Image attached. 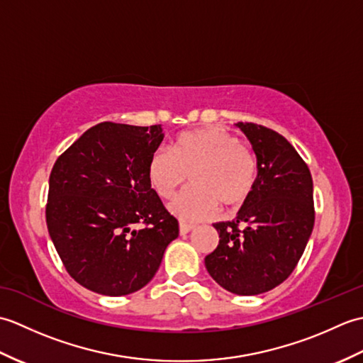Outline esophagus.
I'll use <instances>...</instances> for the list:
<instances>
[{
  "mask_svg": "<svg viewBox=\"0 0 363 363\" xmlns=\"http://www.w3.org/2000/svg\"><path fill=\"white\" fill-rule=\"evenodd\" d=\"M195 226L194 225H187V223H179V234L181 235H186L189 234L190 230H194Z\"/></svg>",
  "mask_w": 363,
  "mask_h": 363,
  "instance_id": "34e87169",
  "label": "esophagus"
}]
</instances>
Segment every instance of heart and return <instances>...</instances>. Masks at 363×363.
<instances>
[{
  "label": "heart",
  "instance_id": "obj_1",
  "mask_svg": "<svg viewBox=\"0 0 363 363\" xmlns=\"http://www.w3.org/2000/svg\"><path fill=\"white\" fill-rule=\"evenodd\" d=\"M190 179L168 211L186 223L211 218L218 203L226 209L246 203L256 186L259 165L254 152L233 134L218 128H199L177 135L172 151L157 148L148 160V179L160 198Z\"/></svg>",
  "mask_w": 363,
  "mask_h": 363
}]
</instances>
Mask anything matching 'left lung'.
I'll return each mask as SVG.
<instances>
[{"label":"left lung","instance_id":"left-lung-1","mask_svg":"<svg viewBox=\"0 0 363 363\" xmlns=\"http://www.w3.org/2000/svg\"><path fill=\"white\" fill-rule=\"evenodd\" d=\"M256 152L259 174L233 221L215 223L220 243L206 256L223 289L260 295L282 284L303 256L313 229V182L287 138L256 123H237Z\"/></svg>","mask_w":363,"mask_h":363}]
</instances>
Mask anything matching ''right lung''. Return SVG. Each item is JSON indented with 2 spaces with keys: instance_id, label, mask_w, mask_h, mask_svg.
Masks as SVG:
<instances>
[{
  "instance_id": "obj_1",
  "label": "right lung",
  "mask_w": 363,
  "mask_h": 363,
  "mask_svg": "<svg viewBox=\"0 0 363 363\" xmlns=\"http://www.w3.org/2000/svg\"><path fill=\"white\" fill-rule=\"evenodd\" d=\"M162 140L160 125L104 121L54 164L46 226L68 274L82 287L106 296L140 290L179 235L177 220L148 179V160Z\"/></svg>"
}]
</instances>
